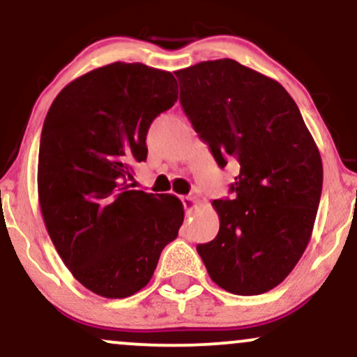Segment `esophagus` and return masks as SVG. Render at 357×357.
I'll list each match as a JSON object with an SVG mask.
<instances>
[{
    "mask_svg": "<svg viewBox=\"0 0 357 357\" xmlns=\"http://www.w3.org/2000/svg\"><path fill=\"white\" fill-rule=\"evenodd\" d=\"M181 202H183L184 210H186V211H191L192 208H196V204H198L196 198H192V196H183Z\"/></svg>",
    "mask_w": 357,
    "mask_h": 357,
    "instance_id": "obj_1",
    "label": "esophagus"
}]
</instances>
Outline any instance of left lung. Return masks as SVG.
Instances as JSON below:
<instances>
[{
	"instance_id": "left-lung-1",
	"label": "left lung",
	"mask_w": 357,
	"mask_h": 357,
	"mask_svg": "<svg viewBox=\"0 0 357 357\" xmlns=\"http://www.w3.org/2000/svg\"><path fill=\"white\" fill-rule=\"evenodd\" d=\"M184 114L220 167L240 173L215 199L220 231L198 245L211 280L236 296L272 290L292 272L312 235L322 159L297 104L278 82L231 59L174 72Z\"/></svg>"
}]
</instances>
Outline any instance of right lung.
<instances>
[{
    "instance_id": "obj_1",
    "label": "right lung",
    "mask_w": 357,
    "mask_h": 357,
    "mask_svg": "<svg viewBox=\"0 0 357 357\" xmlns=\"http://www.w3.org/2000/svg\"><path fill=\"white\" fill-rule=\"evenodd\" d=\"M178 100L173 73L144 63L105 65L53 100L38 154V202L48 235L72 275L107 298L149 284L178 236L183 203L132 190L151 122Z\"/></svg>"
}]
</instances>
